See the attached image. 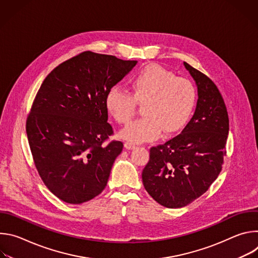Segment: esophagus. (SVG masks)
<instances>
[{
    "mask_svg": "<svg viewBox=\"0 0 258 258\" xmlns=\"http://www.w3.org/2000/svg\"><path fill=\"white\" fill-rule=\"evenodd\" d=\"M124 147H125L126 149H128V150L135 149V148H136V144H134V143H132V142H125V143H124Z\"/></svg>",
    "mask_w": 258,
    "mask_h": 258,
    "instance_id": "34e87169",
    "label": "esophagus"
}]
</instances>
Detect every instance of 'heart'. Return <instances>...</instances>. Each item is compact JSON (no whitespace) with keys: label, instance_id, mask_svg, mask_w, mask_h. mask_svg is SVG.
I'll use <instances>...</instances> for the list:
<instances>
[{"label":"heart","instance_id":"heart-1","mask_svg":"<svg viewBox=\"0 0 258 258\" xmlns=\"http://www.w3.org/2000/svg\"><path fill=\"white\" fill-rule=\"evenodd\" d=\"M128 91L113 87L105 97L109 113L120 124H127L134 117L138 103L145 116L135 120L121 132V137L143 143L156 140L162 131L166 135L180 131L189 121L196 105V89L191 81L176 77L171 70L149 64L131 80Z\"/></svg>","mask_w":258,"mask_h":258}]
</instances>
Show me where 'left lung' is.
<instances>
[{
	"label": "left lung",
	"mask_w": 258,
	"mask_h": 258,
	"mask_svg": "<svg viewBox=\"0 0 258 258\" xmlns=\"http://www.w3.org/2000/svg\"><path fill=\"white\" fill-rule=\"evenodd\" d=\"M195 80L198 101L195 113L176 137L150 148L143 169L146 191L167 208L187 206L203 195L222 171L229 134V115L216 85L187 62Z\"/></svg>",
	"instance_id": "1"
}]
</instances>
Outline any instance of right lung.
Instances as JSON below:
<instances>
[{"label":"right lung","mask_w":258,"mask_h":258,"mask_svg":"<svg viewBox=\"0 0 258 258\" xmlns=\"http://www.w3.org/2000/svg\"><path fill=\"white\" fill-rule=\"evenodd\" d=\"M137 62L85 51L54 68L36 93L26 118L29 148L45 186L62 201L82 204L105 189L123 148L109 141L105 97Z\"/></svg>","instance_id":"obj_1"}]
</instances>
